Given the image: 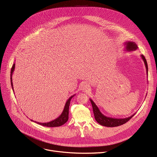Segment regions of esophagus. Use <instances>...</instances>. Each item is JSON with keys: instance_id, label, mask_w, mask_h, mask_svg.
I'll return each instance as SVG.
<instances>
[{"instance_id": "34e87169", "label": "esophagus", "mask_w": 157, "mask_h": 157, "mask_svg": "<svg viewBox=\"0 0 157 157\" xmlns=\"http://www.w3.org/2000/svg\"><path fill=\"white\" fill-rule=\"evenodd\" d=\"M88 88H89V85L87 83H83L81 86V88L83 90H86L88 89Z\"/></svg>"}]
</instances>
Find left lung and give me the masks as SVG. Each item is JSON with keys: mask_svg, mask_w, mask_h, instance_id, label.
<instances>
[{"mask_svg": "<svg viewBox=\"0 0 157 157\" xmlns=\"http://www.w3.org/2000/svg\"><path fill=\"white\" fill-rule=\"evenodd\" d=\"M125 51H127V52L135 51L138 48L136 43L132 42V41H127V42L125 43ZM141 56L144 63L145 67L146 69V74L147 76L148 67H147L146 60L143 55H141ZM90 102H91L92 105L93 111H94V117H95V120L97 121V123H98L100 125H101L102 126L108 127H118V126L121 125L123 124H125V123H127L128 120H130V119L132 118L135 115V114H134L132 115H131L130 117L125 118H114L106 117L101 112L100 109H98L97 105L95 104V102L91 99V98H90Z\"/></svg>", "mask_w": 157, "mask_h": 157, "instance_id": "obj_1", "label": "left lung"}]
</instances>
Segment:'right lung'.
Listing matches in <instances>:
<instances>
[{
  "mask_svg": "<svg viewBox=\"0 0 157 157\" xmlns=\"http://www.w3.org/2000/svg\"><path fill=\"white\" fill-rule=\"evenodd\" d=\"M15 69V63H14L13 65V67L11 68V86L13 88V90L14 92V89H13V79H12V76H13V72L14 71ZM75 95V94L72 95L71 97H70L69 98V99L67 100V101L66 102L65 107H64V109L62 113V114L60 115V116L56 118V119H55L54 120H52L49 122H47V123H39V122H37V121H34L38 124L40 125H43V126H45V127H59L61 126L62 125H63L64 123H65L67 121L68 119H69V105H70V102H71V98Z\"/></svg>",
  "mask_w": 157,
  "mask_h": 157,
  "instance_id": "obj_1",
  "label": "right lung"
}]
</instances>
